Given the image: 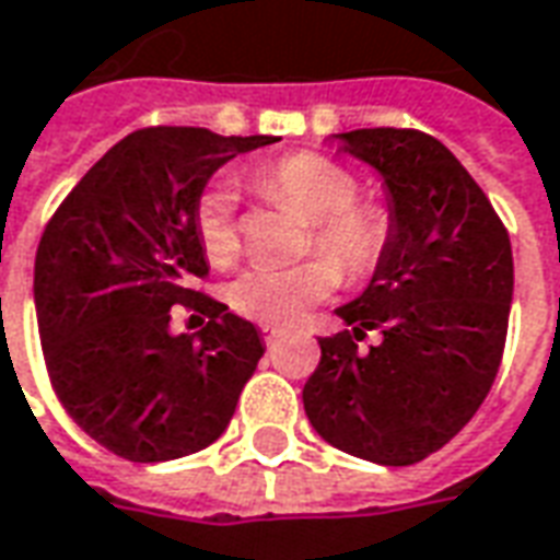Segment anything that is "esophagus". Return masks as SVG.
I'll use <instances>...</instances> for the list:
<instances>
[{"label": "esophagus", "mask_w": 560, "mask_h": 560, "mask_svg": "<svg viewBox=\"0 0 560 560\" xmlns=\"http://www.w3.org/2000/svg\"><path fill=\"white\" fill-rule=\"evenodd\" d=\"M260 330H264V342H267V346H276L281 336H284V330H281V327H276V324H264Z\"/></svg>", "instance_id": "esophagus-1"}]
</instances>
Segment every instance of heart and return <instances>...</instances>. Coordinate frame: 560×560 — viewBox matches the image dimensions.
Returning <instances> with one entry per match:
<instances>
[{"label": "heart", "mask_w": 560, "mask_h": 560, "mask_svg": "<svg viewBox=\"0 0 560 560\" xmlns=\"http://www.w3.org/2000/svg\"><path fill=\"white\" fill-rule=\"evenodd\" d=\"M260 190L288 202L312 226V248L320 252L288 269L254 267L230 284L226 300L240 315L260 324H296L308 308L339 288V268L363 281L382 267L394 240V214L385 202L361 197L358 178L334 160L293 154L260 178ZM197 236L214 267H230L242 252L236 194L218 185L197 206ZM337 262L334 265L332 260Z\"/></svg>", "instance_id": "1"}]
</instances>
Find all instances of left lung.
I'll return each instance as SVG.
<instances>
[{"mask_svg": "<svg viewBox=\"0 0 560 560\" xmlns=\"http://www.w3.org/2000/svg\"><path fill=\"white\" fill-rule=\"evenodd\" d=\"M334 139L378 172L394 240L361 296L336 308L348 330L318 339L303 406L339 452L409 467L443 448L494 385L512 303L510 233L428 132L375 127ZM370 329L380 342L363 352Z\"/></svg>", "mask_w": 560, "mask_h": 560, "instance_id": "1", "label": "left lung"}]
</instances>
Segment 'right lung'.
<instances>
[{
  "label": "right lung",
  "mask_w": 560,
  "mask_h": 560,
  "mask_svg": "<svg viewBox=\"0 0 560 560\" xmlns=\"http://www.w3.org/2000/svg\"><path fill=\"white\" fill-rule=\"evenodd\" d=\"M276 136L148 127L105 151L35 252V315L50 385L108 452L158 464L212 445L264 358L252 320L194 291L209 272L197 206L214 172ZM202 311L199 335L171 306ZM197 315H190V320Z\"/></svg>",
  "instance_id": "obj_1"
}]
</instances>
